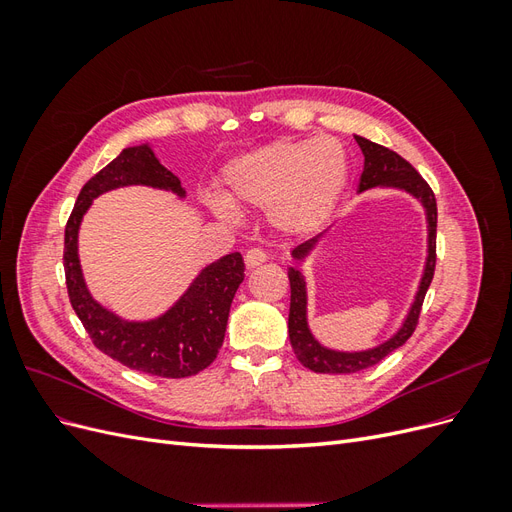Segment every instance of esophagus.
<instances>
[{
	"label": "esophagus",
	"mask_w": 512,
	"mask_h": 512,
	"mask_svg": "<svg viewBox=\"0 0 512 512\" xmlns=\"http://www.w3.org/2000/svg\"><path fill=\"white\" fill-rule=\"evenodd\" d=\"M243 260H245V267H247V269H256L258 265H262V262L267 260V254L262 252L260 247H252V250L245 252Z\"/></svg>",
	"instance_id": "1"
}]
</instances>
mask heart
Instances as JSON below:
<instances>
[{
  "mask_svg": "<svg viewBox=\"0 0 512 512\" xmlns=\"http://www.w3.org/2000/svg\"><path fill=\"white\" fill-rule=\"evenodd\" d=\"M350 179V158L333 136L275 141L230 160L220 177L222 196H207V207L224 222L237 209H262L284 235H307L327 222Z\"/></svg>",
  "mask_w": 512,
  "mask_h": 512,
  "instance_id": "heart-1",
  "label": "heart"
}]
</instances>
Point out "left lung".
Listing matches in <instances>:
<instances>
[{"label": "left lung", "instance_id": "8db88e82", "mask_svg": "<svg viewBox=\"0 0 512 512\" xmlns=\"http://www.w3.org/2000/svg\"><path fill=\"white\" fill-rule=\"evenodd\" d=\"M363 151V173L359 179V194L367 190H399L406 192L412 198H416L421 207L425 209L427 220V258L421 282H418L414 301L410 303V309L406 318L401 320L399 329L386 337L384 342L365 348V350H335L324 346L314 337L312 329H309L307 320V282L305 275L301 273V262L312 254L316 243L322 239V235L309 239L292 250V258L297 260V265L288 267V280H290V314H288V335L290 346L297 354V359L307 367L316 371V374H356L378 365L382 359H386L391 352L404 346L408 337L414 333L418 316H421V305L427 294V288L433 280V269H436V226H438V207L436 196H433L427 181L416 173V168L406 162L399 153L386 149L378 143H371L363 136H354Z\"/></svg>", "mask_w": 512, "mask_h": 512}]
</instances>
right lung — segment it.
Wrapping results in <instances>:
<instances>
[{
  "mask_svg": "<svg viewBox=\"0 0 512 512\" xmlns=\"http://www.w3.org/2000/svg\"><path fill=\"white\" fill-rule=\"evenodd\" d=\"M128 185H147L185 198L179 177L160 164L149 143L123 149L83 185L66 224L68 297L91 342L111 359L149 376L188 378L209 367L224 344L230 303L245 277L243 258L232 252L209 262L188 290L156 318H121L91 297L79 258V230L83 215L100 194Z\"/></svg>",
  "mask_w": 512,
  "mask_h": 512,
  "instance_id": "obj_1",
  "label": "right lung"
}]
</instances>
